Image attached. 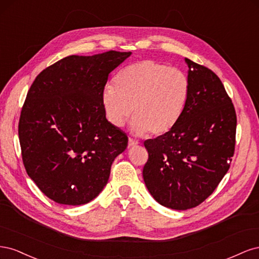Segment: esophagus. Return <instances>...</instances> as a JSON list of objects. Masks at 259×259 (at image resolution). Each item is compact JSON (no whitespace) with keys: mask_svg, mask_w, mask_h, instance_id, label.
Returning a JSON list of instances; mask_svg holds the SVG:
<instances>
[{"mask_svg":"<svg viewBox=\"0 0 259 259\" xmlns=\"http://www.w3.org/2000/svg\"><path fill=\"white\" fill-rule=\"evenodd\" d=\"M138 145V142L137 140H135V139H132V138H130L128 139V148H131V147H134V146H137Z\"/></svg>","mask_w":259,"mask_h":259,"instance_id":"esophagus-1","label":"esophagus"}]
</instances>
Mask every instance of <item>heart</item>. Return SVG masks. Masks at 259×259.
I'll use <instances>...</instances> for the list:
<instances>
[{
  "instance_id": "heart-1",
  "label": "heart",
  "mask_w": 259,
  "mask_h": 259,
  "mask_svg": "<svg viewBox=\"0 0 259 259\" xmlns=\"http://www.w3.org/2000/svg\"><path fill=\"white\" fill-rule=\"evenodd\" d=\"M189 96L190 80L185 71L146 59L123 68L114 86L105 88L101 104L113 126L122 127L133 113L135 134L162 135L179 121Z\"/></svg>"
}]
</instances>
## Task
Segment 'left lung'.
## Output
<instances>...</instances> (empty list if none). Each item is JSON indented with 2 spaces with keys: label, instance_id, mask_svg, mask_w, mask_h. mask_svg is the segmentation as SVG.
Here are the masks:
<instances>
[{
  "label": "left lung",
  "instance_id": "obj_1",
  "mask_svg": "<svg viewBox=\"0 0 259 259\" xmlns=\"http://www.w3.org/2000/svg\"><path fill=\"white\" fill-rule=\"evenodd\" d=\"M190 96L175 126L144 143L149 158L143 176L161 205L184 210L213 193L230 167L237 115L222 81L186 58Z\"/></svg>",
  "mask_w": 259,
  "mask_h": 259
}]
</instances>
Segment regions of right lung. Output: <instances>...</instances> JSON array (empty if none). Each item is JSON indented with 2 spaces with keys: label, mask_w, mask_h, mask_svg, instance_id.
<instances>
[{
  "label": "right lung",
  "mask_w": 259,
  "mask_h": 259,
  "mask_svg": "<svg viewBox=\"0 0 259 259\" xmlns=\"http://www.w3.org/2000/svg\"><path fill=\"white\" fill-rule=\"evenodd\" d=\"M131 55H71L44 69L31 85L18 125L23 165L59 204L95 199L127 147L126 134L106 119L101 95L109 74Z\"/></svg>",
  "instance_id": "1"
}]
</instances>
